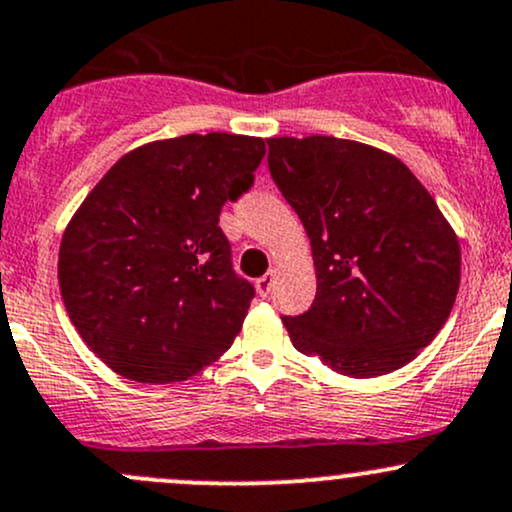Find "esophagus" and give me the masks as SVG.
I'll list each match as a JSON object with an SVG mask.
<instances>
[{
    "mask_svg": "<svg viewBox=\"0 0 512 512\" xmlns=\"http://www.w3.org/2000/svg\"><path fill=\"white\" fill-rule=\"evenodd\" d=\"M274 277H277V272H274V269H269V272L265 274V277L257 279V282H255V286H257V294L265 296V299H267L269 291L274 289Z\"/></svg>",
    "mask_w": 512,
    "mask_h": 512,
    "instance_id": "esophagus-1",
    "label": "esophagus"
}]
</instances>
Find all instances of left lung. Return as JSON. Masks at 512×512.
I'll return each mask as SVG.
<instances>
[{
  "label": "left lung",
  "mask_w": 512,
  "mask_h": 512,
  "mask_svg": "<svg viewBox=\"0 0 512 512\" xmlns=\"http://www.w3.org/2000/svg\"><path fill=\"white\" fill-rule=\"evenodd\" d=\"M269 172L311 238L318 291L284 316L294 347L345 376L389 374L440 333L459 240L398 157L330 136L269 138Z\"/></svg>",
  "instance_id": "1"
}]
</instances>
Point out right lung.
Masks as SVG:
<instances>
[{"instance_id": "1", "label": "right lung", "mask_w": 512, "mask_h": 512, "mask_svg": "<svg viewBox=\"0 0 512 512\" xmlns=\"http://www.w3.org/2000/svg\"><path fill=\"white\" fill-rule=\"evenodd\" d=\"M265 140L206 133L123 155L60 243V294L89 350L143 384L184 381L243 328L255 286L218 226L255 182Z\"/></svg>"}]
</instances>
